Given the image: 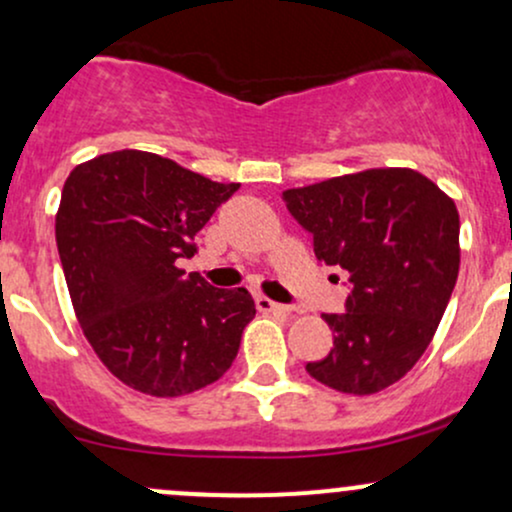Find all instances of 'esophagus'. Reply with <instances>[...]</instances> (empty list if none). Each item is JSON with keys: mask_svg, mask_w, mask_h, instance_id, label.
<instances>
[{"mask_svg": "<svg viewBox=\"0 0 512 512\" xmlns=\"http://www.w3.org/2000/svg\"><path fill=\"white\" fill-rule=\"evenodd\" d=\"M256 307H258V312H275V314H290V307H287V304L273 302V300H268V297H256Z\"/></svg>", "mask_w": 512, "mask_h": 512, "instance_id": "obj_1", "label": "esophagus"}]
</instances>
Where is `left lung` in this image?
<instances>
[{"instance_id": "obj_1", "label": "left lung", "mask_w": 512, "mask_h": 512, "mask_svg": "<svg viewBox=\"0 0 512 512\" xmlns=\"http://www.w3.org/2000/svg\"><path fill=\"white\" fill-rule=\"evenodd\" d=\"M283 200L314 254L348 273L343 314H324L329 355L314 380L367 396L399 382L433 341L459 273L455 200L413 169H367L290 188Z\"/></svg>"}]
</instances>
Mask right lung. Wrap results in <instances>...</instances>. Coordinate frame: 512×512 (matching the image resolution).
Masks as SVG:
<instances>
[{
    "label": "right lung",
    "instance_id": "add662e5",
    "mask_svg": "<svg viewBox=\"0 0 512 512\" xmlns=\"http://www.w3.org/2000/svg\"><path fill=\"white\" fill-rule=\"evenodd\" d=\"M237 188L140 149L101 154L67 176L55 239L74 314L101 363L137 392L191 394L237 358L256 317L251 295L179 268Z\"/></svg>",
    "mask_w": 512,
    "mask_h": 512
}]
</instances>
